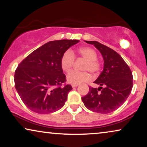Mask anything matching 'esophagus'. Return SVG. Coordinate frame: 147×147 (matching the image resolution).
Masks as SVG:
<instances>
[{
  "label": "esophagus",
  "mask_w": 147,
  "mask_h": 147,
  "mask_svg": "<svg viewBox=\"0 0 147 147\" xmlns=\"http://www.w3.org/2000/svg\"><path fill=\"white\" fill-rule=\"evenodd\" d=\"M78 85V84H72V87L73 88H75V87H76V86H77Z\"/></svg>",
  "instance_id": "esophagus-1"
}]
</instances>
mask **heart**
I'll return each instance as SVG.
<instances>
[{"label": "heart", "instance_id": "b5f03b06", "mask_svg": "<svg viewBox=\"0 0 147 147\" xmlns=\"http://www.w3.org/2000/svg\"><path fill=\"white\" fill-rule=\"evenodd\" d=\"M77 55L86 60V63L82 67V70L88 71L92 74L98 73L100 70V63L97 59V53L93 49L88 47H81L77 51ZM75 60L74 53L71 50L66 51L61 59L62 69L65 73H69L73 68ZM90 79V74L87 71H73L67 76V81L70 84H79L87 82Z\"/></svg>", "mask_w": 147, "mask_h": 147}]
</instances>
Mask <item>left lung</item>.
<instances>
[{
  "label": "left lung",
  "mask_w": 147,
  "mask_h": 147,
  "mask_svg": "<svg viewBox=\"0 0 147 147\" xmlns=\"http://www.w3.org/2000/svg\"><path fill=\"white\" fill-rule=\"evenodd\" d=\"M85 42L100 51L104 59V69L94 82L100 86H89V91L82 97V100L93 112L111 113L121 107L131 94L133 85L132 72L121 56L112 49L97 41Z\"/></svg>",
  "instance_id": "8db88e82"
}]
</instances>
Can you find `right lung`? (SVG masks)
<instances>
[{
  "instance_id": "obj_1",
  "label": "right lung",
  "mask_w": 147,
  "mask_h": 147,
  "mask_svg": "<svg viewBox=\"0 0 147 147\" xmlns=\"http://www.w3.org/2000/svg\"><path fill=\"white\" fill-rule=\"evenodd\" d=\"M79 42L59 40L48 42L27 56L16 68L14 85L28 109L49 114L61 109L73 89L64 84L66 76L61 66L63 53Z\"/></svg>"
}]
</instances>
